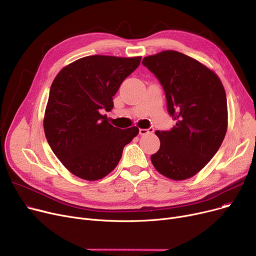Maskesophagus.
Listing matches in <instances>:
<instances>
[{"mask_svg": "<svg viewBox=\"0 0 256 256\" xmlns=\"http://www.w3.org/2000/svg\"><path fill=\"white\" fill-rule=\"evenodd\" d=\"M154 132V128H139V134L141 136L146 135V134H148V132Z\"/></svg>", "mask_w": 256, "mask_h": 256, "instance_id": "1", "label": "esophagus"}]
</instances>
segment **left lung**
Returning <instances> with one entry per match:
<instances>
[{"label":"left lung","mask_w":256,"mask_h":256,"mask_svg":"<svg viewBox=\"0 0 256 256\" xmlns=\"http://www.w3.org/2000/svg\"><path fill=\"white\" fill-rule=\"evenodd\" d=\"M162 84L168 112L176 119L150 156L154 167L172 180H184L202 169L221 146L228 124L226 93L217 74L176 50H163L142 61Z\"/></svg>","instance_id":"1"}]
</instances>
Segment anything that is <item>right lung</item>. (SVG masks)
<instances>
[{
    "instance_id": "add662e5",
    "label": "right lung",
    "mask_w": 256,
    "mask_h": 256,
    "mask_svg": "<svg viewBox=\"0 0 256 256\" xmlns=\"http://www.w3.org/2000/svg\"><path fill=\"white\" fill-rule=\"evenodd\" d=\"M140 62V56H87L63 67L54 78L44 134L54 154L74 176L89 182L104 178L138 135L137 126H113L100 110L113 109V96Z\"/></svg>"
}]
</instances>
